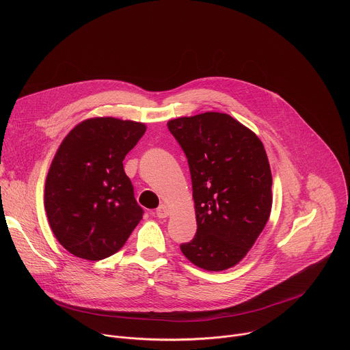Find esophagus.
I'll use <instances>...</instances> for the list:
<instances>
[{"mask_svg":"<svg viewBox=\"0 0 350 350\" xmlns=\"http://www.w3.org/2000/svg\"><path fill=\"white\" fill-rule=\"evenodd\" d=\"M157 216L159 217V219H165V217H167L169 216V213H170V211H169V208L166 206V205H161L158 209H157Z\"/></svg>","mask_w":350,"mask_h":350,"instance_id":"obj_1","label":"esophagus"}]
</instances>
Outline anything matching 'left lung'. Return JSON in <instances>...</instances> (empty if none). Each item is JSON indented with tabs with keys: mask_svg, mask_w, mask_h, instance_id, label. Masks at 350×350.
I'll use <instances>...</instances> for the list:
<instances>
[{
	"mask_svg": "<svg viewBox=\"0 0 350 350\" xmlns=\"http://www.w3.org/2000/svg\"><path fill=\"white\" fill-rule=\"evenodd\" d=\"M192 181L196 234L181 243L195 266L221 271L243 259L271 212V170L258 135L227 113L206 112L167 123Z\"/></svg>",
	"mask_w": 350,
	"mask_h": 350,
	"instance_id": "left-lung-1",
	"label": "left lung"
}]
</instances>
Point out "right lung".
<instances>
[{
    "instance_id": "1",
    "label": "right lung",
    "mask_w": 350,
    "mask_h": 350,
    "mask_svg": "<svg viewBox=\"0 0 350 350\" xmlns=\"http://www.w3.org/2000/svg\"><path fill=\"white\" fill-rule=\"evenodd\" d=\"M145 130L131 120L94 118L59 145L46 174L44 206L54 235L72 255L109 258L142 219L123 159Z\"/></svg>"
}]
</instances>
